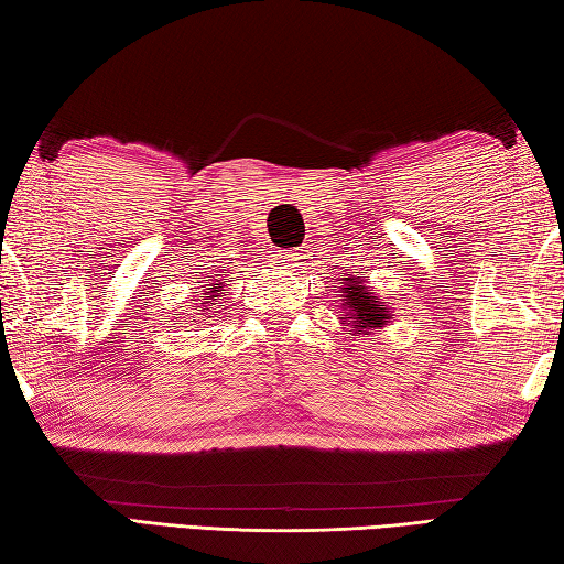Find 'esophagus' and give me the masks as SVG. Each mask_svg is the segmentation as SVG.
Here are the masks:
<instances>
[{"label":"esophagus","instance_id":"obj_1","mask_svg":"<svg viewBox=\"0 0 564 564\" xmlns=\"http://www.w3.org/2000/svg\"><path fill=\"white\" fill-rule=\"evenodd\" d=\"M285 259H289V261H293V259H295V253H293V256H285Z\"/></svg>","mask_w":564,"mask_h":564}]
</instances>
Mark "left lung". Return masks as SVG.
<instances>
[{"instance_id":"8db88e82","label":"left lung","mask_w":564,"mask_h":564,"mask_svg":"<svg viewBox=\"0 0 564 564\" xmlns=\"http://www.w3.org/2000/svg\"><path fill=\"white\" fill-rule=\"evenodd\" d=\"M340 301L348 308V318L350 326L356 328H380L388 326L390 321V311L380 305V301H376V295H370L368 283L362 281V275L358 279H343V291Z\"/></svg>"}]
</instances>
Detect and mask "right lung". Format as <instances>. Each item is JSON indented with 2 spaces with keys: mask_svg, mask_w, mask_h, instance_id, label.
<instances>
[{
  "mask_svg": "<svg viewBox=\"0 0 564 564\" xmlns=\"http://www.w3.org/2000/svg\"><path fill=\"white\" fill-rule=\"evenodd\" d=\"M206 299H216V295H206Z\"/></svg>",
  "mask_w": 564,
  "mask_h": 564,
  "instance_id": "right-lung-1",
  "label": "right lung"
}]
</instances>
